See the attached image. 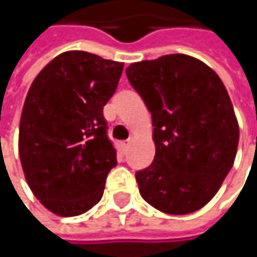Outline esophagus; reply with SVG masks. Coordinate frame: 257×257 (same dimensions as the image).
Segmentation results:
<instances>
[{
    "label": "esophagus",
    "instance_id": "esophagus-1",
    "mask_svg": "<svg viewBox=\"0 0 257 257\" xmlns=\"http://www.w3.org/2000/svg\"><path fill=\"white\" fill-rule=\"evenodd\" d=\"M129 144H131L129 141H122V143H120V150H122V153H123V155H126V153H128Z\"/></svg>",
    "mask_w": 257,
    "mask_h": 257
}]
</instances>
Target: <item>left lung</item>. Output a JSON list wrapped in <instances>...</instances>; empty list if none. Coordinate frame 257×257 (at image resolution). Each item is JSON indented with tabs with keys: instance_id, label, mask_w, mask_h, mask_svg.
<instances>
[{
	"instance_id": "left-lung-1",
	"label": "left lung",
	"mask_w": 257,
	"mask_h": 257,
	"mask_svg": "<svg viewBox=\"0 0 257 257\" xmlns=\"http://www.w3.org/2000/svg\"><path fill=\"white\" fill-rule=\"evenodd\" d=\"M152 114L156 155L135 174L146 202L167 214H189L211 201L231 171L238 120L220 77L189 55H165L126 68Z\"/></svg>"
}]
</instances>
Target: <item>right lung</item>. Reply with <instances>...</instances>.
Wrapping results in <instances>:
<instances>
[{"instance_id":"right-lung-1","label":"right lung","mask_w":257,"mask_h":257,"mask_svg":"<svg viewBox=\"0 0 257 257\" xmlns=\"http://www.w3.org/2000/svg\"><path fill=\"white\" fill-rule=\"evenodd\" d=\"M122 71V62L68 50L52 59L28 90L19 126L21 164L35 198L61 217L98 204L117 164L102 108Z\"/></svg>"}]
</instances>
